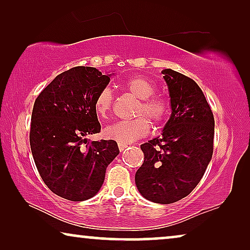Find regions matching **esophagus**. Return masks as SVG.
<instances>
[{
  "label": "esophagus",
  "mask_w": 250,
  "mask_h": 250,
  "mask_svg": "<svg viewBox=\"0 0 250 250\" xmlns=\"http://www.w3.org/2000/svg\"><path fill=\"white\" fill-rule=\"evenodd\" d=\"M118 148H119V151H124V150L127 148V145H122V143H118Z\"/></svg>",
  "instance_id": "1"
}]
</instances>
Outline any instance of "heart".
<instances>
[{
	"label": "heart",
	"mask_w": 250,
	"mask_h": 250,
	"mask_svg": "<svg viewBox=\"0 0 250 250\" xmlns=\"http://www.w3.org/2000/svg\"><path fill=\"white\" fill-rule=\"evenodd\" d=\"M124 87L129 93L140 99L135 109V115L140 117L133 121H121L107 126L104 134L107 139L122 145H129L143 138L149 133V123L143 117L146 116L152 124L160 125L166 121L169 112V105L165 99L156 93L155 85L148 78L138 76L132 77L124 83ZM114 105V94L111 88L104 87L94 99V111L100 118L108 117Z\"/></svg>",
	"instance_id": "b5f03b06"
}]
</instances>
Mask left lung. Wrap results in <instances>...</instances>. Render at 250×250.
I'll list each match as a JSON object with an SVG mask.
<instances>
[{"label": "left lung", "instance_id": "8db88e82", "mask_svg": "<svg viewBox=\"0 0 250 250\" xmlns=\"http://www.w3.org/2000/svg\"><path fill=\"white\" fill-rule=\"evenodd\" d=\"M172 115L163 135L141 145L145 160L135 184L146 199L172 204L190 194L206 172L214 149V115L190 77L163 70Z\"/></svg>", "mask_w": 250, "mask_h": 250}]
</instances>
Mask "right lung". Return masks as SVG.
I'll use <instances>...</instances> for the list:
<instances>
[{"label":"right lung","instance_id":"obj_1","mask_svg":"<svg viewBox=\"0 0 250 250\" xmlns=\"http://www.w3.org/2000/svg\"><path fill=\"white\" fill-rule=\"evenodd\" d=\"M109 81L93 67L70 68L34 104L29 132L34 162L46 187L67 200L83 201L97 194L105 169L119 153L112 140L84 139L101 131L94 99Z\"/></svg>","mask_w":250,"mask_h":250}]
</instances>
